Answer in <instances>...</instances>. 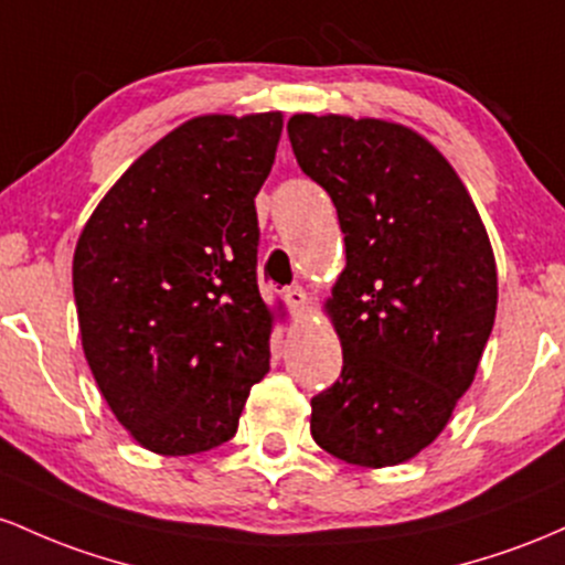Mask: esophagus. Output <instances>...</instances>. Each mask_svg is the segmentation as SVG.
<instances>
[{
  "mask_svg": "<svg viewBox=\"0 0 565 565\" xmlns=\"http://www.w3.org/2000/svg\"><path fill=\"white\" fill-rule=\"evenodd\" d=\"M282 299L290 307V312H301V309L307 307V290H303L301 285H294V288L285 290Z\"/></svg>",
  "mask_w": 565,
  "mask_h": 565,
  "instance_id": "34e87169",
  "label": "esophagus"
}]
</instances>
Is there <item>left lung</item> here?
Masks as SVG:
<instances>
[{
    "mask_svg": "<svg viewBox=\"0 0 565 565\" xmlns=\"http://www.w3.org/2000/svg\"><path fill=\"white\" fill-rule=\"evenodd\" d=\"M299 168L331 194L347 266L326 309L341 379L312 397L315 443L358 467L414 459L470 390L497 317L478 207L427 138L384 119L294 114Z\"/></svg>",
    "mask_w": 565,
    "mask_h": 565,
    "instance_id": "8db88e82",
    "label": "left lung"
}]
</instances>
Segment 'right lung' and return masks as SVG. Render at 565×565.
Returning <instances> with one entry per match:
<instances>
[{
  "mask_svg": "<svg viewBox=\"0 0 565 565\" xmlns=\"http://www.w3.org/2000/svg\"><path fill=\"white\" fill-rule=\"evenodd\" d=\"M282 114H207L130 164L79 234L82 350L119 424L149 451H211L269 371L256 194Z\"/></svg>",
  "mask_w": 565,
  "mask_h": 565,
  "instance_id": "right-lung-1",
  "label": "right lung"
}]
</instances>
